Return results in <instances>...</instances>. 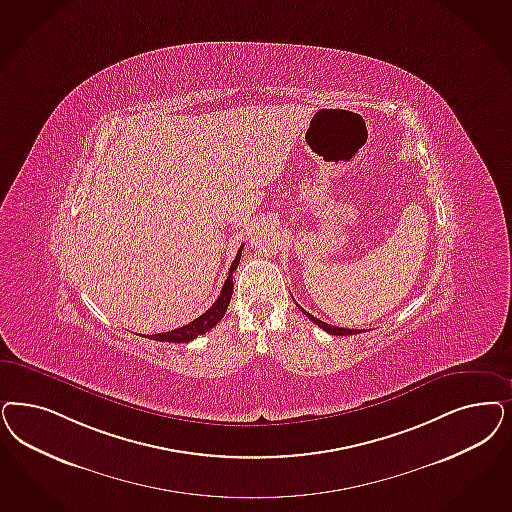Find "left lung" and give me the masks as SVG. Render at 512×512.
Masks as SVG:
<instances>
[{"label": "left lung", "mask_w": 512, "mask_h": 512, "mask_svg": "<svg viewBox=\"0 0 512 512\" xmlns=\"http://www.w3.org/2000/svg\"><path fill=\"white\" fill-rule=\"evenodd\" d=\"M299 306V304H297ZM300 312L302 314H306V318L312 319L316 325H318L319 329H323V331H327V333H331V335L336 336H348V335H357V333H361V331H357V329H342V327H335V325H329V323H325V321H321V319L314 318L312 314H308L302 306H299Z\"/></svg>", "instance_id": "1"}]
</instances>
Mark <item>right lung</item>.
Masks as SVG:
<instances>
[{
	"instance_id": "1",
	"label": "right lung",
	"mask_w": 512,
	"mask_h": 512,
	"mask_svg": "<svg viewBox=\"0 0 512 512\" xmlns=\"http://www.w3.org/2000/svg\"><path fill=\"white\" fill-rule=\"evenodd\" d=\"M242 247L238 249V255H236L234 263L230 265L229 276H227L225 285H223V289H221L219 299L215 300L212 306H210L200 318L193 319L191 323H187V325H183V327H179V329H174V331L159 333V335H149L147 338L159 340V342H177V344H181V342H191L196 336L206 335L208 331H212V327H215V325L223 319L227 308H229L230 297H232V287H234V283H232V272L236 270V266L240 263Z\"/></svg>"
}]
</instances>
